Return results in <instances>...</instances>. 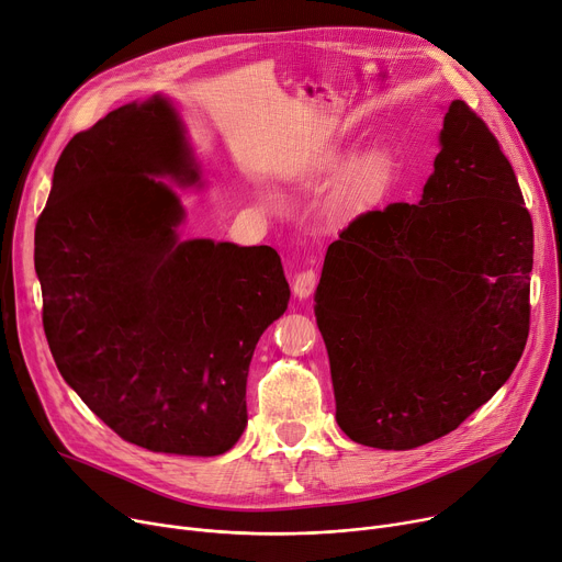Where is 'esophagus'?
<instances>
[{"label":"esophagus","instance_id":"1","mask_svg":"<svg viewBox=\"0 0 562 562\" xmlns=\"http://www.w3.org/2000/svg\"><path fill=\"white\" fill-rule=\"evenodd\" d=\"M314 286H316V271L312 269L301 271L296 278H293V293H296L299 299H307L314 291Z\"/></svg>","mask_w":562,"mask_h":562}]
</instances>
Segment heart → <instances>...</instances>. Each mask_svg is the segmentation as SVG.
<instances>
[{
  "instance_id": "b5f03b06",
  "label": "heart",
  "mask_w": 562,
  "mask_h": 562,
  "mask_svg": "<svg viewBox=\"0 0 562 562\" xmlns=\"http://www.w3.org/2000/svg\"><path fill=\"white\" fill-rule=\"evenodd\" d=\"M367 177H369V172L362 177V180H360V189H367V184H369V180H367Z\"/></svg>"
}]
</instances>
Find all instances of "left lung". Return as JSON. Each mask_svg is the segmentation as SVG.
Masks as SVG:
<instances>
[{"label":"left lung","mask_w":562,"mask_h":562,"mask_svg":"<svg viewBox=\"0 0 562 562\" xmlns=\"http://www.w3.org/2000/svg\"><path fill=\"white\" fill-rule=\"evenodd\" d=\"M419 202L350 221L316 286L339 428L405 451L456 430L515 371L530 323L533 221L504 150L453 100Z\"/></svg>","instance_id":"1"}]
</instances>
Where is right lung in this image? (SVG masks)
<instances>
[{
    "label": "right lung",
    "mask_w": 562,
    "mask_h": 562,
    "mask_svg": "<svg viewBox=\"0 0 562 562\" xmlns=\"http://www.w3.org/2000/svg\"><path fill=\"white\" fill-rule=\"evenodd\" d=\"M166 175L200 180L161 95L70 138L36 223L43 328L64 380L115 435L210 458L246 428L248 367L289 284L271 246L180 241Z\"/></svg>",
    "instance_id": "add662e5"
}]
</instances>
